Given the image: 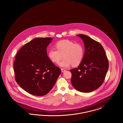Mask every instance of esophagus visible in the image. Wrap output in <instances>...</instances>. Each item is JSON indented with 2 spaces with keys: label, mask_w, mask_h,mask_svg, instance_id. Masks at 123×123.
Instances as JSON below:
<instances>
[{
  "label": "esophagus",
  "mask_w": 123,
  "mask_h": 123,
  "mask_svg": "<svg viewBox=\"0 0 123 123\" xmlns=\"http://www.w3.org/2000/svg\"><path fill=\"white\" fill-rule=\"evenodd\" d=\"M61 70L62 72H65V71H66V70H64V69H61Z\"/></svg>",
  "instance_id": "34e87169"
}]
</instances>
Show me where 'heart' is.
<instances>
[{
    "mask_svg": "<svg viewBox=\"0 0 123 123\" xmlns=\"http://www.w3.org/2000/svg\"><path fill=\"white\" fill-rule=\"evenodd\" d=\"M55 46L57 50L52 48L48 51V56L53 62L58 63L64 57L59 64L61 67H68L72 64L76 66L81 64L84 55L82 44L64 40L58 42Z\"/></svg>",
    "mask_w": 123,
    "mask_h": 123,
    "instance_id": "heart-1",
    "label": "heart"
}]
</instances>
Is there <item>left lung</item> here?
I'll use <instances>...</instances> for the list:
<instances>
[{
  "label": "left lung",
  "mask_w": 123,
  "mask_h": 123,
  "mask_svg": "<svg viewBox=\"0 0 123 123\" xmlns=\"http://www.w3.org/2000/svg\"><path fill=\"white\" fill-rule=\"evenodd\" d=\"M84 45V58L78 68L70 70L71 82L77 90L88 93L99 88L105 78L109 63L99 42L84 35H77Z\"/></svg>",
  "instance_id": "left-lung-1"
}]
</instances>
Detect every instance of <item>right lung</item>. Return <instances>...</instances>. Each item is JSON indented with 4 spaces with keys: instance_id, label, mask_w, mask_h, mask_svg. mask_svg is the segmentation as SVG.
Wrapping results in <instances>:
<instances>
[{
    "instance_id": "obj_1",
    "label": "right lung",
    "mask_w": 123,
    "mask_h": 123,
    "mask_svg": "<svg viewBox=\"0 0 123 123\" xmlns=\"http://www.w3.org/2000/svg\"><path fill=\"white\" fill-rule=\"evenodd\" d=\"M53 39L37 38L17 53L14 63L15 79L29 94L43 96L53 88L61 71L48 58L47 47Z\"/></svg>"
}]
</instances>
